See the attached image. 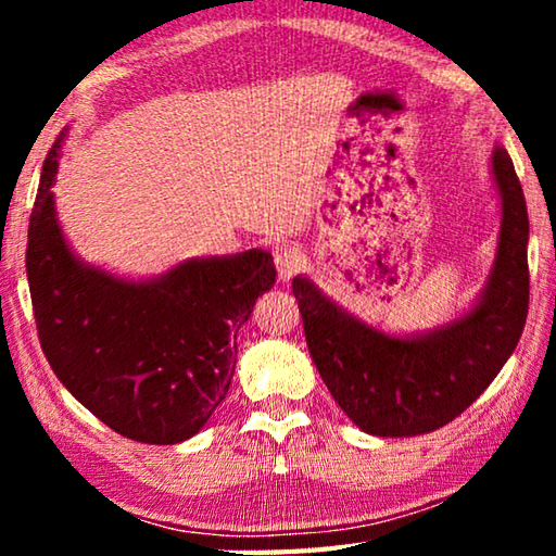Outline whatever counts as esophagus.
<instances>
[{
	"label": "esophagus",
	"mask_w": 556,
	"mask_h": 556,
	"mask_svg": "<svg viewBox=\"0 0 556 556\" xmlns=\"http://www.w3.org/2000/svg\"><path fill=\"white\" fill-rule=\"evenodd\" d=\"M275 265L279 271V279L291 281L299 275L301 267H304V257H301V252L294 244H279V248H275Z\"/></svg>",
	"instance_id": "1"
}]
</instances>
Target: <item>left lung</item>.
<instances>
[{"mask_svg": "<svg viewBox=\"0 0 556 556\" xmlns=\"http://www.w3.org/2000/svg\"><path fill=\"white\" fill-rule=\"evenodd\" d=\"M488 164L501 230L491 275L464 314L427 331L390 333L348 312L314 279L291 281L316 370L365 434L419 437L448 425L481 397L520 341L530 304V220L505 147L495 144Z\"/></svg>", "mask_w": 556, "mask_h": 556, "instance_id": "1", "label": "left lung"}]
</instances>
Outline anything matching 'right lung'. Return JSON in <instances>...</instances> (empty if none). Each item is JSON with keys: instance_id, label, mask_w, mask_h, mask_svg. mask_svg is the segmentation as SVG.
<instances>
[{"instance_id": "right-lung-1", "label": "right lung", "mask_w": 556, "mask_h": 556, "mask_svg": "<svg viewBox=\"0 0 556 556\" xmlns=\"http://www.w3.org/2000/svg\"><path fill=\"white\" fill-rule=\"evenodd\" d=\"M68 129L46 156L31 211L26 277L46 361L83 407L142 444L199 434L228 394L238 331L275 287L267 250L191 257L127 277L75 255L53 184Z\"/></svg>"}]
</instances>
